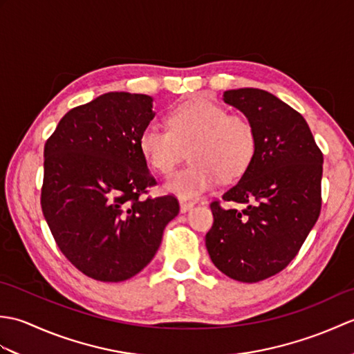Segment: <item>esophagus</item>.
I'll use <instances>...</instances> for the list:
<instances>
[{
    "label": "esophagus",
    "instance_id": "1",
    "mask_svg": "<svg viewBox=\"0 0 354 354\" xmlns=\"http://www.w3.org/2000/svg\"><path fill=\"white\" fill-rule=\"evenodd\" d=\"M192 208H193V202H189V201L179 202V209H181V213H187Z\"/></svg>",
    "mask_w": 354,
    "mask_h": 354
}]
</instances>
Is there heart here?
Listing matches in <instances>:
<instances>
[{
    "label": "heart",
    "mask_w": 354,
    "mask_h": 354,
    "mask_svg": "<svg viewBox=\"0 0 354 354\" xmlns=\"http://www.w3.org/2000/svg\"><path fill=\"white\" fill-rule=\"evenodd\" d=\"M167 129L149 124L141 131L138 147L147 164L161 175H170L183 160L190 162L165 183L167 192L192 199L219 181H232L250 167L257 137L243 115L228 114L221 104L193 99L179 104L167 117Z\"/></svg>",
    "instance_id": "b5f03b06"
}]
</instances>
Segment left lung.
Instances as JSON below:
<instances>
[{
	"label": "left lung",
	"instance_id": "1",
	"mask_svg": "<svg viewBox=\"0 0 354 354\" xmlns=\"http://www.w3.org/2000/svg\"><path fill=\"white\" fill-rule=\"evenodd\" d=\"M223 102L250 120L257 149L250 167L222 199L205 245L214 266L232 280L257 283L280 272L317 223L321 212L322 153L304 117L257 88L230 89Z\"/></svg>",
	"mask_w": 354,
	"mask_h": 354
}]
</instances>
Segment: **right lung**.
<instances>
[{"instance_id": "add662e5", "label": "right lung", "mask_w": 354, "mask_h": 354, "mask_svg": "<svg viewBox=\"0 0 354 354\" xmlns=\"http://www.w3.org/2000/svg\"><path fill=\"white\" fill-rule=\"evenodd\" d=\"M152 108L146 94H102L66 112L45 142L44 217L59 250L94 280L137 275L179 213L176 198H141L156 184L138 147Z\"/></svg>"}]
</instances>
